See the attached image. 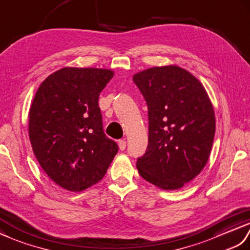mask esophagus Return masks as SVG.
I'll list each match as a JSON object with an SVG mask.
<instances>
[{
	"label": "esophagus",
	"instance_id": "esophagus-1",
	"mask_svg": "<svg viewBox=\"0 0 250 250\" xmlns=\"http://www.w3.org/2000/svg\"><path fill=\"white\" fill-rule=\"evenodd\" d=\"M119 147L121 151H124L125 147H126V141L125 140H120L119 141Z\"/></svg>",
	"mask_w": 250,
	"mask_h": 250
}]
</instances>
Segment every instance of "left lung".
Segmentation results:
<instances>
[{
    "label": "left lung",
    "mask_w": 250,
    "mask_h": 250,
    "mask_svg": "<svg viewBox=\"0 0 250 250\" xmlns=\"http://www.w3.org/2000/svg\"><path fill=\"white\" fill-rule=\"evenodd\" d=\"M132 80L148 109V144L137 169L162 189H179L208 163L215 135L213 104L202 83L179 66L148 68Z\"/></svg>",
    "instance_id": "left-lung-1"
}]
</instances>
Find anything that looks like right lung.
Masks as SVG:
<instances>
[{
	"instance_id": "obj_1",
	"label": "right lung",
	"mask_w": 250,
	"mask_h": 250,
	"mask_svg": "<svg viewBox=\"0 0 250 250\" xmlns=\"http://www.w3.org/2000/svg\"><path fill=\"white\" fill-rule=\"evenodd\" d=\"M114 73L64 67L42 81L29 114V137L42 170L66 190L101 181L119 151L104 135L99 94Z\"/></svg>"
}]
</instances>
